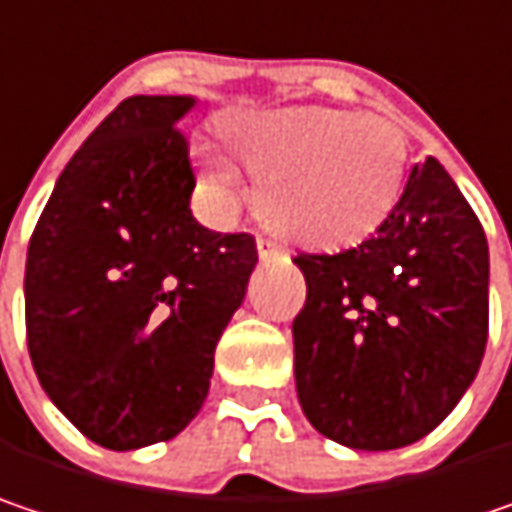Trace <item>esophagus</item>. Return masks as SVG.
<instances>
[{
    "instance_id": "obj_1",
    "label": "esophagus",
    "mask_w": 512,
    "mask_h": 512,
    "mask_svg": "<svg viewBox=\"0 0 512 512\" xmlns=\"http://www.w3.org/2000/svg\"><path fill=\"white\" fill-rule=\"evenodd\" d=\"M256 250H259V256H262L265 262H271V259H279V256H282V247L276 244L274 238L259 236L256 238Z\"/></svg>"
}]
</instances>
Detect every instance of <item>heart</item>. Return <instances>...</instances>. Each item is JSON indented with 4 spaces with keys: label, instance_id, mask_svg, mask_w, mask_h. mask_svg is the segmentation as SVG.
Wrapping results in <instances>:
<instances>
[{
    "label": "heart",
    "instance_id": "1",
    "mask_svg": "<svg viewBox=\"0 0 512 512\" xmlns=\"http://www.w3.org/2000/svg\"><path fill=\"white\" fill-rule=\"evenodd\" d=\"M224 136L262 177L268 224L317 247L355 244L376 233L405 186L408 139L393 122L335 107H288L233 119ZM209 180L233 192L236 165L206 157Z\"/></svg>",
    "mask_w": 512,
    "mask_h": 512
}]
</instances>
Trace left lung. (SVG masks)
Returning a JSON list of instances; mask_svg holds the SVG:
<instances>
[{
    "instance_id": "left-lung-1",
    "label": "left lung",
    "mask_w": 512,
    "mask_h": 512,
    "mask_svg": "<svg viewBox=\"0 0 512 512\" xmlns=\"http://www.w3.org/2000/svg\"><path fill=\"white\" fill-rule=\"evenodd\" d=\"M294 262V379L311 425L355 452L434 431L475 382L490 329V247L449 171L422 160L376 236Z\"/></svg>"
}]
</instances>
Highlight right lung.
I'll return each mask as SVG.
<instances>
[{
    "label": "right lung",
    "mask_w": 512,
    "mask_h": 512,
    "mask_svg": "<svg viewBox=\"0 0 512 512\" xmlns=\"http://www.w3.org/2000/svg\"><path fill=\"white\" fill-rule=\"evenodd\" d=\"M192 95H130L57 177L25 259L34 373L92 443L133 452L177 437L209 393L215 347L259 253L189 209L177 122Z\"/></svg>",
    "instance_id": "obj_1"
}]
</instances>
